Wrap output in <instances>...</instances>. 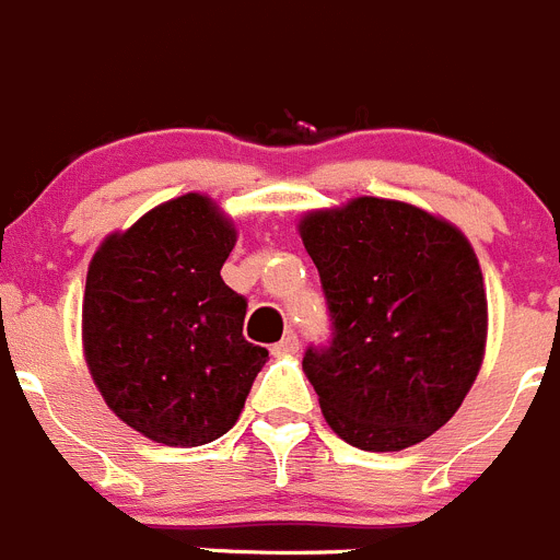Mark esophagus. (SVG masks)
<instances>
[{"label":"esophagus","instance_id":"esophagus-1","mask_svg":"<svg viewBox=\"0 0 560 560\" xmlns=\"http://www.w3.org/2000/svg\"><path fill=\"white\" fill-rule=\"evenodd\" d=\"M271 352H275V355H296V352H300V338H296V332L283 336V341H277L275 347H271Z\"/></svg>","mask_w":560,"mask_h":560}]
</instances>
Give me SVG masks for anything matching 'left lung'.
<instances>
[{
  "mask_svg": "<svg viewBox=\"0 0 560 560\" xmlns=\"http://www.w3.org/2000/svg\"><path fill=\"white\" fill-rule=\"evenodd\" d=\"M296 228L336 330L302 358L327 424L366 453L413 447L455 417L483 366L478 255L453 222L399 199L307 210Z\"/></svg>",
  "mask_w": 560,
  "mask_h": 560,
  "instance_id": "obj_1",
  "label": "left lung"
}]
</instances>
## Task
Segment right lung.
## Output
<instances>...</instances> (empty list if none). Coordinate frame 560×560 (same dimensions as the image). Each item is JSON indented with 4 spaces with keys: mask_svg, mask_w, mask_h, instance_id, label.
Returning <instances> with one entry per match:
<instances>
[{
    "mask_svg": "<svg viewBox=\"0 0 560 560\" xmlns=\"http://www.w3.org/2000/svg\"><path fill=\"white\" fill-rule=\"evenodd\" d=\"M238 230L183 194L116 230L89 264L82 352L107 408L166 447H199L238 422L269 350L244 338L246 300L222 280Z\"/></svg>",
    "mask_w": 560,
    "mask_h": 560,
    "instance_id": "1",
    "label": "right lung"
}]
</instances>
